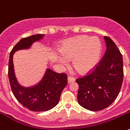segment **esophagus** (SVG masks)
Wrapping results in <instances>:
<instances>
[{
    "label": "esophagus",
    "instance_id": "obj_1",
    "mask_svg": "<svg viewBox=\"0 0 130 130\" xmlns=\"http://www.w3.org/2000/svg\"><path fill=\"white\" fill-rule=\"evenodd\" d=\"M74 81H75V79H74V78H73V77L69 76L68 77V83H73V82H74Z\"/></svg>",
    "mask_w": 130,
    "mask_h": 130
}]
</instances>
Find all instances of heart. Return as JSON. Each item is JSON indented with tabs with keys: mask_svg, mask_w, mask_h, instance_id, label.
Returning a JSON list of instances; mask_svg holds the SVG:
<instances>
[{
	"mask_svg": "<svg viewBox=\"0 0 130 130\" xmlns=\"http://www.w3.org/2000/svg\"><path fill=\"white\" fill-rule=\"evenodd\" d=\"M102 45L97 37L78 36L64 43L59 50L57 61L66 66L72 60V66L80 74L92 71L99 61Z\"/></svg>",
	"mask_w": 130,
	"mask_h": 130,
	"instance_id": "obj_1",
	"label": "heart"
}]
</instances>
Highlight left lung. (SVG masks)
<instances>
[{"label": "left lung", "instance_id": "1", "mask_svg": "<svg viewBox=\"0 0 130 130\" xmlns=\"http://www.w3.org/2000/svg\"><path fill=\"white\" fill-rule=\"evenodd\" d=\"M106 53L93 71L76 79L79 85L77 99L79 104L92 111L110 106L118 97L123 81V57L114 42L104 37Z\"/></svg>", "mask_w": 130, "mask_h": 130}]
</instances>
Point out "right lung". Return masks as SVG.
<instances>
[{"instance_id":"right-lung-1","label":"right lung","mask_w":130,"mask_h":130,"mask_svg":"<svg viewBox=\"0 0 130 130\" xmlns=\"http://www.w3.org/2000/svg\"><path fill=\"white\" fill-rule=\"evenodd\" d=\"M44 35L38 34L22 38L10 52L8 76L14 95L20 104L34 112L47 111L58 104L61 93L68 84V76L66 73H57L47 69L42 80L36 85L24 87L16 79L14 69L12 57L15 52L28 49L32 43L43 38Z\"/></svg>"}]
</instances>
